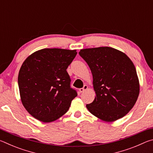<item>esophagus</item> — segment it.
I'll return each instance as SVG.
<instances>
[{
    "mask_svg": "<svg viewBox=\"0 0 153 153\" xmlns=\"http://www.w3.org/2000/svg\"><path fill=\"white\" fill-rule=\"evenodd\" d=\"M87 89H88V86H87V85H84V87H83L82 88H80L79 90V91L80 93H82V92H84L85 90H86Z\"/></svg>",
    "mask_w": 153,
    "mask_h": 153,
    "instance_id": "1",
    "label": "esophagus"
}]
</instances>
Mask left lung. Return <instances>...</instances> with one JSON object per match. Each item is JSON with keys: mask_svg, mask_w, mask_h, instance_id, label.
I'll list each match as a JSON object with an SVG mask.
<instances>
[{"mask_svg": "<svg viewBox=\"0 0 153 153\" xmlns=\"http://www.w3.org/2000/svg\"><path fill=\"white\" fill-rule=\"evenodd\" d=\"M79 55L88 65L96 97L86 105L92 115L107 122L124 117L135 105L140 92L138 77L133 62L117 49H82Z\"/></svg>", "mask_w": 153, "mask_h": 153, "instance_id": "1", "label": "left lung"}]
</instances>
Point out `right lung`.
<instances>
[{
    "instance_id": "1",
    "label": "right lung",
    "mask_w": 153,
    "mask_h": 153,
    "mask_svg": "<svg viewBox=\"0 0 153 153\" xmlns=\"http://www.w3.org/2000/svg\"><path fill=\"white\" fill-rule=\"evenodd\" d=\"M76 55V50L43 48L23 63L18 76L21 100L36 120L45 123L58 120L77 96L66 71Z\"/></svg>"
}]
</instances>
